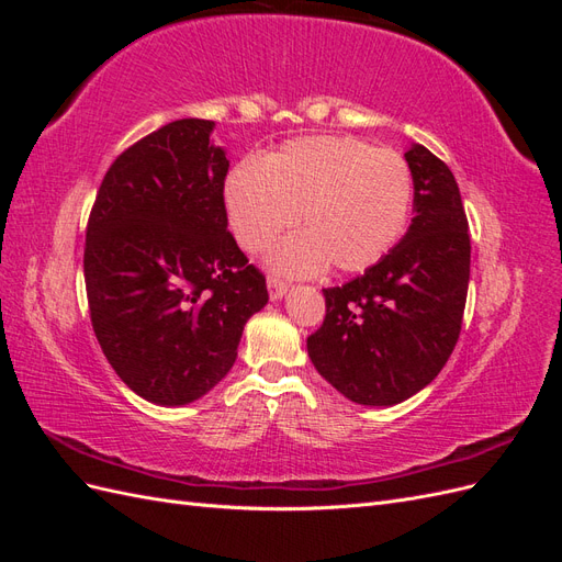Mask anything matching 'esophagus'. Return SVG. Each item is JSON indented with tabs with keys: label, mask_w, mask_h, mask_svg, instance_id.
<instances>
[{
	"label": "esophagus",
	"mask_w": 562,
	"mask_h": 562,
	"mask_svg": "<svg viewBox=\"0 0 562 562\" xmlns=\"http://www.w3.org/2000/svg\"><path fill=\"white\" fill-rule=\"evenodd\" d=\"M267 288H269V297H271V300H281V297L288 293V283H283V281L277 279V277H269V279H267Z\"/></svg>",
	"instance_id": "esophagus-1"
}]
</instances>
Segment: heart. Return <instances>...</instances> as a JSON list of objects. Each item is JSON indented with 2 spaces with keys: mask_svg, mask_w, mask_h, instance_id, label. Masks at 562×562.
I'll return each mask as SVG.
<instances>
[{
  "mask_svg": "<svg viewBox=\"0 0 562 562\" xmlns=\"http://www.w3.org/2000/svg\"><path fill=\"white\" fill-rule=\"evenodd\" d=\"M227 223L248 252H260L297 215L302 234L274 252L288 277L375 267L398 244L413 211V173L394 149L349 135H307L258 161L236 164L225 180Z\"/></svg>",
  "mask_w": 562,
  "mask_h": 562,
  "instance_id": "b5f03b06",
  "label": "heart"
}]
</instances>
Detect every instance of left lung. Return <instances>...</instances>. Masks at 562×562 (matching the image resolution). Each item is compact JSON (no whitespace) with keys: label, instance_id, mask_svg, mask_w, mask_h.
<instances>
[{"label":"left lung","instance_id":"1","mask_svg":"<svg viewBox=\"0 0 562 562\" xmlns=\"http://www.w3.org/2000/svg\"><path fill=\"white\" fill-rule=\"evenodd\" d=\"M415 217L363 277L326 288V318L307 337L321 378L359 405H396L427 386L457 345L469 291V223L450 168L405 149Z\"/></svg>","mask_w":562,"mask_h":562}]
</instances>
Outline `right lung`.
Instances as JSON below:
<instances>
[{
    "label": "right lung",
    "instance_id": "1",
    "mask_svg": "<svg viewBox=\"0 0 562 562\" xmlns=\"http://www.w3.org/2000/svg\"><path fill=\"white\" fill-rule=\"evenodd\" d=\"M213 128L178 119L119 155L87 227L93 333L122 382L157 405L209 394L269 300L227 232L229 159Z\"/></svg>",
    "mask_w": 562,
    "mask_h": 562
}]
</instances>
